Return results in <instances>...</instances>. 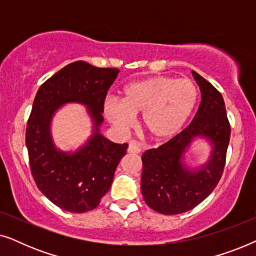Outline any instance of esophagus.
<instances>
[{"instance_id":"obj_1","label":"esophagus","mask_w":256,"mask_h":256,"mask_svg":"<svg viewBox=\"0 0 256 256\" xmlns=\"http://www.w3.org/2000/svg\"><path fill=\"white\" fill-rule=\"evenodd\" d=\"M141 152V146H140L136 142H130L128 146V152L129 154H138Z\"/></svg>"}]
</instances>
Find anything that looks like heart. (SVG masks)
<instances>
[{"mask_svg":"<svg viewBox=\"0 0 256 256\" xmlns=\"http://www.w3.org/2000/svg\"><path fill=\"white\" fill-rule=\"evenodd\" d=\"M197 87L190 79L154 76L128 84L122 98L110 96L104 102L107 120L124 132L142 113V127L152 138L176 135L190 118L197 102Z\"/></svg>","mask_w":256,"mask_h":256,"instance_id":"b5f03b06","label":"heart"}]
</instances>
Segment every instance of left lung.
Listing matches in <instances>:
<instances>
[{"label":"left lung","mask_w":256,"mask_h":256,"mask_svg":"<svg viewBox=\"0 0 256 256\" xmlns=\"http://www.w3.org/2000/svg\"><path fill=\"white\" fill-rule=\"evenodd\" d=\"M202 101L191 124L158 148L142 155L141 190L146 205L162 214H180L208 198L222 178L228 148L230 126L222 94L208 80L192 71ZM196 138L212 144L208 162L197 170L184 163V155Z\"/></svg>","instance_id":"1"}]
</instances>
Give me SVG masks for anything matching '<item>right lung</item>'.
I'll list each match as a JSON object with an SVG mask.
<instances>
[{
  "label": "right lung",
  "instance_id": "obj_1",
  "mask_svg": "<svg viewBox=\"0 0 256 256\" xmlns=\"http://www.w3.org/2000/svg\"><path fill=\"white\" fill-rule=\"evenodd\" d=\"M118 68H101L79 60L66 65L40 87L28 121L26 144L31 174L48 200L65 211H92L110 190L128 144L110 141L100 132L104 102ZM82 103L94 121V134L76 152L53 143L50 124L65 103Z\"/></svg>",
  "mask_w": 256,
  "mask_h": 256
}]
</instances>
